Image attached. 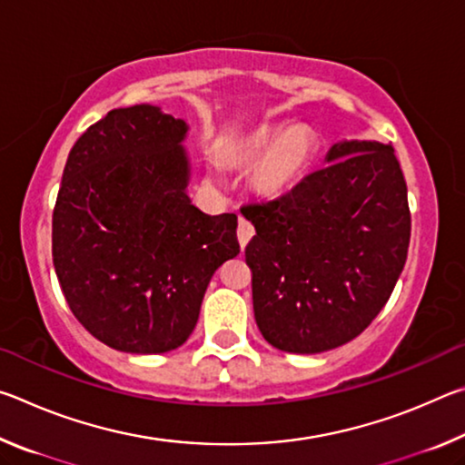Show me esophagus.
Instances as JSON below:
<instances>
[{"label":"esophagus","instance_id":"obj_1","mask_svg":"<svg viewBox=\"0 0 465 465\" xmlns=\"http://www.w3.org/2000/svg\"><path fill=\"white\" fill-rule=\"evenodd\" d=\"M238 223H240L238 225V240H240V246L243 248L250 242L252 235H254V225H252L248 219H243L242 215L238 219Z\"/></svg>","mask_w":465,"mask_h":465}]
</instances>
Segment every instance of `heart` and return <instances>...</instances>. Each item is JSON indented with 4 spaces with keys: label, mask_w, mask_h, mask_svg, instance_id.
Returning a JSON list of instances; mask_svg holds the SVG:
<instances>
[{
    "label": "heart",
    "mask_w": 465,
    "mask_h": 465,
    "mask_svg": "<svg viewBox=\"0 0 465 465\" xmlns=\"http://www.w3.org/2000/svg\"><path fill=\"white\" fill-rule=\"evenodd\" d=\"M313 152L316 139L308 129H289L277 139V131L262 127L242 141L238 160L254 163L262 157L256 168V184L264 193L277 194L303 176V172L310 168Z\"/></svg>",
    "instance_id": "obj_1"
}]
</instances>
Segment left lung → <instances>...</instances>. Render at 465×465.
Masks as SVG:
<instances>
[{
    "mask_svg": "<svg viewBox=\"0 0 465 465\" xmlns=\"http://www.w3.org/2000/svg\"><path fill=\"white\" fill-rule=\"evenodd\" d=\"M289 193L240 209L254 318L274 349L312 355L352 341L388 303L411 243L391 145L344 141Z\"/></svg>",
    "mask_w": 465,
    "mask_h": 465,
    "instance_id": "obj_1",
    "label": "left lung"
}]
</instances>
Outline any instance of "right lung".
I'll return each instance as SVG.
<instances>
[{"label": "right lung", "instance_id": "obj_1", "mask_svg": "<svg viewBox=\"0 0 465 465\" xmlns=\"http://www.w3.org/2000/svg\"><path fill=\"white\" fill-rule=\"evenodd\" d=\"M186 123L114 108L69 152L53 209V264L69 310L110 349L157 355L193 334L213 272L240 254L238 215L184 188Z\"/></svg>", "mask_w": 465, "mask_h": 465}]
</instances>
